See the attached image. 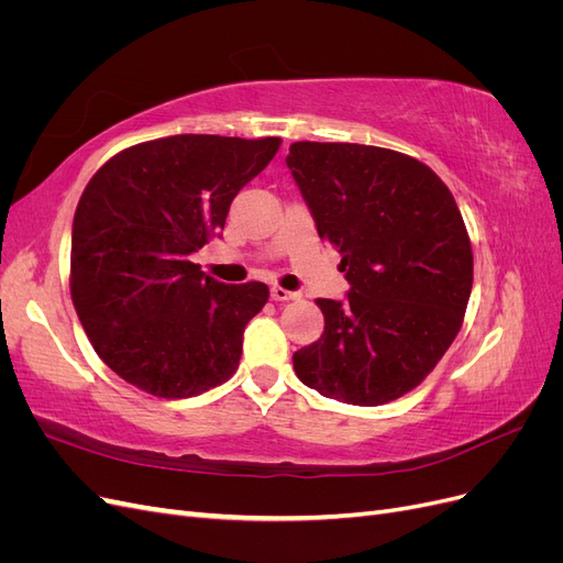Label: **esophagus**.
I'll use <instances>...</instances> for the list:
<instances>
[{
	"mask_svg": "<svg viewBox=\"0 0 563 563\" xmlns=\"http://www.w3.org/2000/svg\"><path fill=\"white\" fill-rule=\"evenodd\" d=\"M269 296H272V300H277V302H286V300H296L298 298L296 294L286 291V288H282V286H272Z\"/></svg>",
	"mask_w": 563,
	"mask_h": 563,
	"instance_id": "obj_1",
	"label": "esophagus"
}]
</instances>
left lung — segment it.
<instances>
[{
	"label": "left lung",
	"instance_id": "1",
	"mask_svg": "<svg viewBox=\"0 0 563 563\" xmlns=\"http://www.w3.org/2000/svg\"><path fill=\"white\" fill-rule=\"evenodd\" d=\"M286 164L352 286L345 302L317 300L327 327L294 354L296 376L345 404L395 401L463 327L474 275L465 220L444 180L397 150L300 141Z\"/></svg>",
	"mask_w": 563,
	"mask_h": 563
}]
</instances>
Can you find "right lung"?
I'll return each mask as SVG.
<instances>
[{
  "label": "right lung",
  "instance_id": "obj_1",
  "mask_svg": "<svg viewBox=\"0 0 563 563\" xmlns=\"http://www.w3.org/2000/svg\"><path fill=\"white\" fill-rule=\"evenodd\" d=\"M282 139L180 133L131 145L84 187L70 296L96 354L152 397H197L234 376L261 282L223 284L190 253L225 228L230 203Z\"/></svg>",
  "mask_w": 563,
  "mask_h": 563
}]
</instances>
